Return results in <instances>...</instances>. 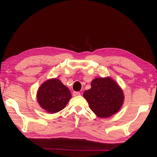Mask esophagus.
<instances>
[{"label": "esophagus", "instance_id": "obj_1", "mask_svg": "<svg viewBox=\"0 0 157 157\" xmlns=\"http://www.w3.org/2000/svg\"><path fill=\"white\" fill-rule=\"evenodd\" d=\"M80 95V93L78 92V91H74L73 93V95L74 97H75V96H78V95Z\"/></svg>", "mask_w": 157, "mask_h": 157}]
</instances>
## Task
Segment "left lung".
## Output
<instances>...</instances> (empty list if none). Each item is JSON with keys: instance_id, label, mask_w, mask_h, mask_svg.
<instances>
[{"instance_id": "obj_1", "label": "left lung", "mask_w": 157, "mask_h": 157, "mask_svg": "<svg viewBox=\"0 0 157 157\" xmlns=\"http://www.w3.org/2000/svg\"><path fill=\"white\" fill-rule=\"evenodd\" d=\"M91 88L84 92L91 109L100 118H108L120 110L123 92L111 78H98L91 82Z\"/></svg>"}]
</instances>
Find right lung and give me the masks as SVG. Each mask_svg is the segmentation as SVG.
<instances>
[{"mask_svg":"<svg viewBox=\"0 0 157 157\" xmlns=\"http://www.w3.org/2000/svg\"><path fill=\"white\" fill-rule=\"evenodd\" d=\"M37 101L47 112L55 113L62 110L71 99V91L58 79H48L37 91Z\"/></svg>","mask_w":157,"mask_h":157,"instance_id":"1","label":"right lung"}]
</instances>
